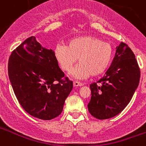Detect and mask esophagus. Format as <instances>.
Returning <instances> with one entry per match:
<instances>
[{
	"label": "esophagus",
	"instance_id": "1",
	"mask_svg": "<svg viewBox=\"0 0 146 146\" xmlns=\"http://www.w3.org/2000/svg\"><path fill=\"white\" fill-rule=\"evenodd\" d=\"M73 85H74V86H75V87H77V86H83V83H82V82H78V81H74Z\"/></svg>",
	"mask_w": 146,
	"mask_h": 146
}]
</instances>
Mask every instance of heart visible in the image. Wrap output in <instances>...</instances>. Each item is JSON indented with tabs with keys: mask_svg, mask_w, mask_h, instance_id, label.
Wrapping results in <instances>:
<instances>
[{
	"mask_svg": "<svg viewBox=\"0 0 146 146\" xmlns=\"http://www.w3.org/2000/svg\"><path fill=\"white\" fill-rule=\"evenodd\" d=\"M55 58L61 69L72 71L77 58L80 62L73 71L78 79L103 74L111 64L113 58L112 45L94 36L72 38L67 45L58 44L55 49Z\"/></svg>",
	"mask_w": 146,
	"mask_h": 146,
	"instance_id": "1",
	"label": "heart"
}]
</instances>
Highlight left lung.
<instances>
[{
  "label": "left lung",
  "instance_id": "1",
  "mask_svg": "<svg viewBox=\"0 0 146 146\" xmlns=\"http://www.w3.org/2000/svg\"><path fill=\"white\" fill-rule=\"evenodd\" d=\"M140 71L134 52L121 42L105 75L90 85L89 113L98 119L113 118L123 110L139 85Z\"/></svg>",
  "mask_w": 146,
  "mask_h": 146
}]
</instances>
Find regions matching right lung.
I'll use <instances>...</instances> for the list:
<instances>
[{"mask_svg":"<svg viewBox=\"0 0 146 146\" xmlns=\"http://www.w3.org/2000/svg\"><path fill=\"white\" fill-rule=\"evenodd\" d=\"M8 73L15 96L28 114L51 120L62 113L73 82L64 77L55 52L42 47L34 36L11 52Z\"/></svg>","mask_w":146,"mask_h":146,"instance_id":"right-lung-1","label":"right lung"}]
</instances>
